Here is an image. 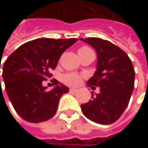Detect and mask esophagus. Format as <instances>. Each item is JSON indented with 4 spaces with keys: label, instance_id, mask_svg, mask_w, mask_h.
<instances>
[{
    "label": "esophagus",
    "instance_id": "34e87169",
    "mask_svg": "<svg viewBox=\"0 0 148 148\" xmlns=\"http://www.w3.org/2000/svg\"><path fill=\"white\" fill-rule=\"evenodd\" d=\"M69 91L74 92H76V91H77V89H76V88H70V89H69Z\"/></svg>",
    "mask_w": 148,
    "mask_h": 148
}]
</instances>
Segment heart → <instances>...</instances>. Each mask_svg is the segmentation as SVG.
Instances as JSON below:
<instances>
[{
    "label": "heart",
    "mask_w": 148,
    "mask_h": 148,
    "mask_svg": "<svg viewBox=\"0 0 148 148\" xmlns=\"http://www.w3.org/2000/svg\"><path fill=\"white\" fill-rule=\"evenodd\" d=\"M92 49L88 47H81L79 49L78 53H81V52H86V51H91ZM62 80L68 84V85H71V86H76L79 83L80 81V76L77 74H65L62 78Z\"/></svg>",
    "instance_id": "1"
}]
</instances>
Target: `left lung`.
I'll return each instance as SVG.
<instances>
[{"label":"left lung","mask_w":148,"mask_h":148,"mask_svg":"<svg viewBox=\"0 0 148 148\" xmlns=\"http://www.w3.org/2000/svg\"><path fill=\"white\" fill-rule=\"evenodd\" d=\"M97 52V70L87 86L100 88L87 103L81 104L83 115L103 125L115 123L127 108L134 86V69L128 55L110 41L97 38H79Z\"/></svg>","instance_id":"8db88e82"}]
</instances>
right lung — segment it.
Here are the masks:
<instances>
[{
	"label": "right lung",
	"mask_w": 148,
	"mask_h": 148,
	"mask_svg": "<svg viewBox=\"0 0 148 148\" xmlns=\"http://www.w3.org/2000/svg\"><path fill=\"white\" fill-rule=\"evenodd\" d=\"M77 38H38L19 46L3 65L7 94L16 112L29 123H41L56 112L60 98L69 89L57 80L47 91L43 81L50 78L62 54ZM1 84V79H0Z\"/></svg>",
	"instance_id": "right-lung-1"
}]
</instances>
